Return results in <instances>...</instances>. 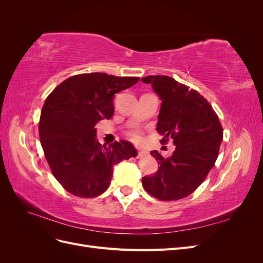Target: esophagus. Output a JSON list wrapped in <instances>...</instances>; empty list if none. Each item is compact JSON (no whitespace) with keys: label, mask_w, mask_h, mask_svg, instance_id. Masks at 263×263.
<instances>
[{"label":"esophagus","mask_w":263,"mask_h":263,"mask_svg":"<svg viewBox=\"0 0 263 263\" xmlns=\"http://www.w3.org/2000/svg\"><path fill=\"white\" fill-rule=\"evenodd\" d=\"M147 154H148L147 150H138V151H137V158L144 157V156H146Z\"/></svg>","instance_id":"esophagus-1"}]
</instances>
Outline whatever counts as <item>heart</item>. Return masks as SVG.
Here are the masks:
<instances>
[{
	"instance_id": "heart-1",
	"label": "heart",
	"mask_w": 263,
	"mask_h": 263,
	"mask_svg": "<svg viewBox=\"0 0 263 263\" xmlns=\"http://www.w3.org/2000/svg\"><path fill=\"white\" fill-rule=\"evenodd\" d=\"M127 135H128V138L134 142H140L141 141V136H140V134H139L138 130H132Z\"/></svg>"
}]
</instances>
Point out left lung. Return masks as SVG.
<instances>
[{"label": "left lung", "mask_w": 263, "mask_h": 263, "mask_svg": "<svg viewBox=\"0 0 263 263\" xmlns=\"http://www.w3.org/2000/svg\"><path fill=\"white\" fill-rule=\"evenodd\" d=\"M141 81L151 84L162 101L157 123L161 141L171 138L176 145L168 158L151 151L159 168L154 176L142 178V186L158 200H181L202 184L214 166L222 127L212 105L197 91L168 76H149Z\"/></svg>", "instance_id": "obj_1"}]
</instances>
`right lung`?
Wrapping results in <instances>:
<instances>
[{"label":"right lung","mask_w":263,"mask_h":263,"mask_svg":"<svg viewBox=\"0 0 263 263\" xmlns=\"http://www.w3.org/2000/svg\"><path fill=\"white\" fill-rule=\"evenodd\" d=\"M137 77L82 73L68 78L46 99L39 138L53 177L69 193L95 197L110 184L113 166L137 156L129 141L101 145L97 125L114 114V95L136 84Z\"/></svg>","instance_id":"obj_1"}]
</instances>
